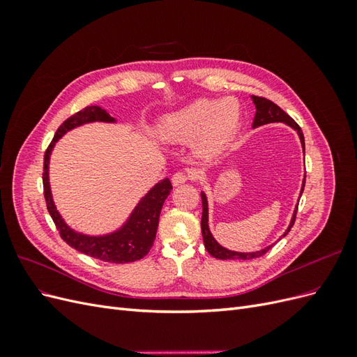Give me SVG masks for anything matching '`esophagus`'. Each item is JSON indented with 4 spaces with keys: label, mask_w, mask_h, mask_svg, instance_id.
I'll use <instances>...</instances> for the list:
<instances>
[{
    "label": "esophagus",
    "mask_w": 357,
    "mask_h": 357,
    "mask_svg": "<svg viewBox=\"0 0 357 357\" xmlns=\"http://www.w3.org/2000/svg\"><path fill=\"white\" fill-rule=\"evenodd\" d=\"M188 180H189V176L185 174V172H181V171L176 172V174H172V177H171V183H172V185H174V186L183 185V183H186Z\"/></svg>",
    "instance_id": "obj_1"
}]
</instances>
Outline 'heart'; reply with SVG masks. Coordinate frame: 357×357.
<instances>
[{"instance_id":"b5f03b06","label":"heart","mask_w":357,"mask_h":357,"mask_svg":"<svg viewBox=\"0 0 357 357\" xmlns=\"http://www.w3.org/2000/svg\"><path fill=\"white\" fill-rule=\"evenodd\" d=\"M241 119V104L234 96L201 98L167 114L160 121L159 132L167 142L188 143L193 139L199 155H215L232 142Z\"/></svg>"}]
</instances>
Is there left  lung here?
<instances>
[{
  "mask_svg": "<svg viewBox=\"0 0 357 357\" xmlns=\"http://www.w3.org/2000/svg\"><path fill=\"white\" fill-rule=\"evenodd\" d=\"M252 101L256 107V114L253 119V125L252 128H259L264 126L268 123H284L289 128L294 129V131L298 134L299 142L302 146V153L305 155V139H304V134H302V129L299 128V125L291 119L289 114H286L277 104H274L273 101H269L266 98H261V96H252ZM304 186H305V174H304V180H302V186H301V192H299V198L304 192ZM201 198H202V219H201V231H202V238H204V245L207 248V252L215 257V259H241V261H247V259H255V257H261L262 255H265L269 248H271L274 244L266 245L261 250L256 252H235V250H229V248L223 247L222 244H219L215 241V238L213 236L211 231H210V225H208V198L205 195V192L201 190ZM298 198V202H299ZM296 210L298 205L294 210V214H291V219L289 222L287 229L284 231V234L280 236L278 240H282L283 236H286L290 231L291 226L295 223V218H296ZM277 240V241H278Z\"/></svg>",
  "mask_w": 357,
  "mask_h": 357,
  "instance_id": "1",
  "label": "left lung"
}]
</instances>
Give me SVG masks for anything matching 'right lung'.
Wrapping results in <instances>:
<instances>
[{"label":"right lung","instance_id":"1","mask_svg":"<svg viewBox=\"0 0 357 357\" xmlns=\"http://www.w3.org/2000/svg\"><path fill=\"white\" fill-rule=\"evenodd\" d=\"M117 123L114 117H112L100 105H88L79 113L68 117L63 122L53 137L50 146L45 155V172H43V186H45V198L47 210L55 222L56 228L62 236V240L75 250H79L91 257L100 259L104 262L112 264H129L135 262L138 259L144 257L153 245L156 238V231L159 225V215L162 205L168 198L172 189L171 181L165 177L150 189L146 195L138 201V204L128 215V219L107 234H84L71 228V226L62 218L58 211L56 204L53 201L50 178H49V165L50 156L56 143L75 128H80L88 123Z\"/></svg>","mask_w":357,"mask_h":357}]
</instances>
